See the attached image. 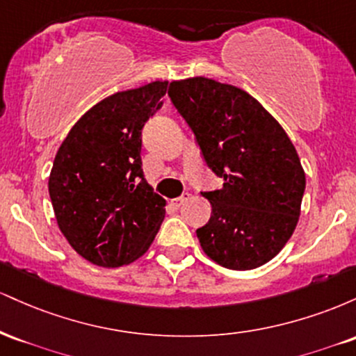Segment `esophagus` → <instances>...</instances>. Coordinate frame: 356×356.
Returning a JSON list of instances; mask_svg holds the SVG:
<instances>
[{"instance_id":"obj_1","label":"esophagus","mask_w":356,"mask_h":356,"mask_svg":"<svg viewBox=\"0 0 356 356\" xmlns=\"http://www.w3.org/2000/svg\"><path fill=\"white\" fill-rule=\"evenodd\" d=\"M186 201H189V194H187V192H186V194L179 195V197L172 199V201H170V202H172V206H175V207H181Z\"/></svg>"}]
</instances>
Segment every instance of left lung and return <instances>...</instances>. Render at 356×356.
I'll return each instance as SVG.
<instances>
[{
    "mask_svg": "<svg viewBox=\"0 0 356 356\" xmlns=\"http://www.w3.org/2000/svg\"><path fill=\"white\" fill-rule=\"evenodd\" d=\"M174 107L222 187L202 192L212 214L195 231L212 261L248 271L271 261L300 219L306 177L283 127L254 97L206 76L174 80Z\"/></svg>",
    "mask_w": 356,
    "mask_h": 356,
    "instance_id": "obj_1",
    "label": "left lung"
}]
</instances>
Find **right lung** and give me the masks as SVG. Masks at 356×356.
<instances>
[{"mask_svg":"<svg viewBox=\"0 0 356 356\" xmlns=\"http://www.w3.org/2000/svg\"><path fill=\"white\" fill-rule=\"evenodd\" d=\"M169 81L117 92L72 127L55 155L48 192L61 234L102 268L138 259L161 227L165 201L142 170V129Z\"/></svg>","mask_w":356,"mask_h":356,"instance_id":"right-lung-1","label":"right lung"}]
</instances>
